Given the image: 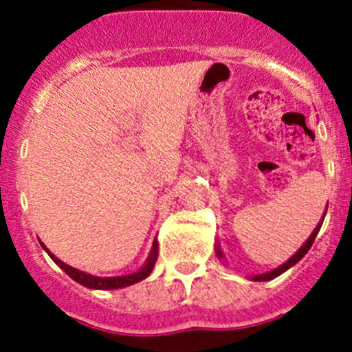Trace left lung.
<instances>
[{"mask_svg":"<svg viewBox=\"0 0 352 352\" xmlns=\"http://www.w3.org/2000/svg\"><path fill=\"white\" fill-rule=\"evenodd\" d=\"M324 214H326V211H324ZM322 220H324V219H322ZM322 220H321V222H319V223H317V227H316V229H314V232H312V234H310V238L307 239V241H305L303 247H301L300 250H298L296 254H294V256H292L291 259L287 261V263H284V264H282V266H278V268L272 270V272H268V273H261V275H254V276H252V280H256V282L272 280V278H275V276H278V275H282V273H284V272H287V270L291 268V266H294V264H296L298 261L303 259L305 254H307V252L310 250V247H312V243H314V239H316L317 232H319V229H321ZM214 252H217V256H219V259H222L223 254H222V250H220L219 245L214 247Z\"/></svg>","mask_w":352,"mask_h":352,"instance_id":"left-lung-1","label":"left lung"}]
</instances>
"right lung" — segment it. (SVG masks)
I'll return each instance as SVG.
<instances>
[{"instance_id":"add662e5","label":"right lung","mask_w":352,"mask_h":352,"mask_svg":"<svg viewBox=\"0 0 352 352\" xmlns=\"http://www.w3.org/2000/svg\"><path fill=\"white\" fill-rule=\"evenodd\" d=\"M40 245H42L43 250L47 252L49 256H51V259L54 261V263L58 264V266H60V268L63 270V272L67 273L70 278H74L76 282H79V284L84 285V287L102 289V291H105V289L129 287V285L138 284V282L144 280L146 276L153 272V266H155V263H157V257H158V241L155 239L153 247H151V252H149L148 261H146V264L142 266L141 270H139V272L130 273V275H123V276H95V275H89V273H84V272H79V270H76V268H72V266L65 264L63 261H60L58 257L52 256L51 252L47 250V247H45L42 241H40Z\"/></svg>"}]
</instances>
